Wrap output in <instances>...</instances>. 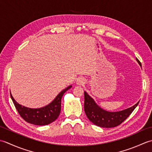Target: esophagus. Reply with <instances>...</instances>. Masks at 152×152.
Instances as JSON below:
<instances>
[{"mask_svg": "<svg viewBox=\"0 0 152 152\" xmlns=\"http://www.w3.org/2000/svg\"><path fill=\"white\" fill-rule=\"evenodd\" d=\"M85 79L83 78V77H79V78L76 80V83L79 85L85 84Z\"/></svg>", "mask_w": 152, "mask_h": 152, "instance_id": "esophagus-1", "label": "esophagus"}]
</instances>
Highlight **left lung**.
I'll list each match as a JSON object with an SVG mask.
<instances>
[{"label": "left lung", "mask_w": 152, "mask_h": 152, "mask_svg": "<svg viewBox=\"0 0 152 152\" xmlns=\"http://www.w3.org/2000/svg\"><path fill=\"white\" fill-rule=\"evenodd\" d=\"M137 61L141 66L140 61L137 58ZM84 94V110L86 115L92 123L100 127L111 128L119 125L131 115L139 103L138 102L133 106L126 110L110 112L98 106L93 99L86 93V92L85 91Z\"/></svg>", "instance_id": "8db88e82"}]
</instances>
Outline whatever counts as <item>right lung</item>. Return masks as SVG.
<instances>
[{"label":"right lung","mask_w":152,"mask_h":152,"mask_svg":"<svg viewBox=\"0 0 152 152\" xmlns=\"http://www.w3.org/2000/svg\"><path fill=\"white\" fill-rule=\"evenodd\" d=\"M70 85L58 94L51 103L41 108H29L19 104L14 100L10 93V96L17 111L22 118L31 124L35 125H46L56 119L60 113L61 100L64 94L72 88Z\"/></svg>","instance_id":"obj_1"}]
</instances>
